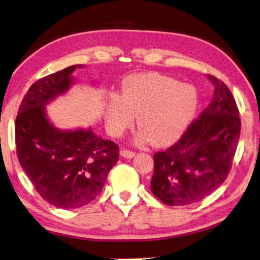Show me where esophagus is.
Instances as JSON below:
<instances>
[{"label":"esophagus","mask_w":260,"mask_h":260,"mask_svg":"<svg viewBox=\"0 0 260 260\" xmlns=\"http://www.w3.org/2000/svg\"><path fill=\"white\" fill-rule=\"evenodd\" d=\"M120 156L124 158H133L135 156V153L132 152V150H127V149H122L120 150Z\"/></svg>","instance_id":"esophagus-1"}]
</instances>
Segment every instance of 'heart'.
<instances>
[{"mask_svg":"<svg viewBox=\"0 0 260 260\" xmlns=\"http://www.w3.org/2000/svg\"><path fill=\"white\" fill-rule=\"evenodd\" d=\"M197 110L198 94L194 86L158 73H141L124 80L120 96L107 100L105 119L108 131L119 135L137 115L140 129L135 142L166 146L184 134Z\"/></svg>","mask_w":260,"mask_h":260,"instance_id":"heart-1","label":"heart"}]
</instances>
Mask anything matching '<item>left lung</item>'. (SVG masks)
<instances>
[{
    "instance_id": "obj_1",
    "label": "left lung",
    "mask_w": 260,
    "mask_h": 260,
    "mask_svg": "<svg viewBox=\"0 0 260 260\" xmlns=\"http://www.w3.org/2000/svg\"><path fill=\"white\" fill-rule=\"evenodd\" d=\"M208 107L192 122L180 140L154 155L150 189L170 206L202 201L225 182L240 135L239 112L233 94L213 75Z\"/></svg>"
}]
</instances>
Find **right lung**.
<instances>
[{
	"label": "right lung",
	"instance_id": "right-lung-1",
	"mask_svg": "<svg viewBox=\"0 0 260 260\" xmlns=\"http://www.w3.org/2000/svg\"><path fill=\"white\" fill-rule=\"evenodd\" d=\"M72 65L29 87L15 122L16 152L22 168L44 201L62 209L80 208L99 196L118 160V146L92 128L61 129L46 105L75 84ZM94 85V83H93Z\"/></svg>",
	"mask_w": 260,
	"mask_h": 260
}]
</instances>
